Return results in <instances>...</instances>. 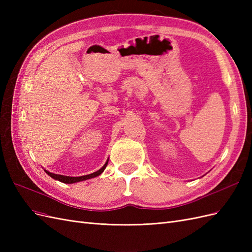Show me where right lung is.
I'll list each match as a JSON object with an SVG mask.
<instances>
[{
  "instance_id": "right-lung-1",
  "label": "right lung",
  "mask_w": 252,
  "mask_h": 252,
  "mask_svg": "<svg viewBox=\"0 0 252 252\" xmlns=\"http://www.w3.org/2000/svg\"><path fill=\"white\" fill-rule=\"evenodd\" d=\"M107 164H108V159H107V162L104 164V166L102 167L101 169H98L97 171H95L94 173H90V174H87V175H82V177H67V175L56 174V173L49 172L47 170H45V172H46L49 175V177H51L52 179H55L57 181L65 183V184H73V183H78V182H82V181H85V180H89V179H93V178L97 177V175H100L105 170Z\"/></svg>"
}]
</instances>
